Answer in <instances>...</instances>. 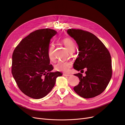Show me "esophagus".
<instances>
[{
  "label": "esophagus",
  "instance_id": "esophagus-1",
  "mask_svg": "<svg viewBox=\"0 0 125 125\" xmlns=\"http://www.w3.org/2000/svg\"><path fill=\"white\" fill-rule=\"evenodd\" d=\"M63 75L65 76H71V74H70L64 73V74H63Z\"/></svg>",
  "mask_w": 125,
  "mask_h": 125
}]
</instances>
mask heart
I'll use <instances>...</instances> for the list:
<instances>
[{
  "instance_id": "b5f03b06",
  "label": "heart",
  "mask_w": 125,
  "mask_h": 125,
  "mask_svg": "<svg viewBox=\"0 0 125 125\" xmlns=\"http://www.w3.org/2000/svg\"><path fill=\"white\" fill-rule=\"evenodd\" d=\"M63 43L66 47L67 50L70 52H74L75 45L74 42L72 39L70 38H65L63 41ZM54 49V46L53 44H51L48 50V56L51 60L54 59L53 51ZM72 64L69 61H59L55 66V68L57 71L65 72L66 73L69 71L70 68L71 67Z\"/></svg>"
}]
</instances>
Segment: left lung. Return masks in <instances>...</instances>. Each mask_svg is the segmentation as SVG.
<instances>
[{
    "label": "left lung",
    "mask_w": 125,
    "mask_h": 125,
    "mask_svg": "<svg viewBox=\"0 0 125 125\" xmlns=\"http://www.w3.org/2000/svg\"><path fill=\"white\" fill-rule=\"evenodd\" d=\"M67 32L76 41L78 47V57L73 64V68L77 71L87 69L85 76L80 73L74 74L80 81L73 88L74 91L84 98L100 95L106 88L112 76L111 56L108 50L99 38L89 32L69 29Z\"/></svg>",
    "instance_id": "obj_1"
}]
</instances>
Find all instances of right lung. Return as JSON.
Masks as SVG:
<instances>
[{
	"instance_id": "right-lung-1",
	"label": "right lung",
	"mask_w": 125,
	"mask_h": 125,
	"mask_svg": "<svg viewBox=\"0 0 125 125\" xmlns=\"http://www.w3.org/2000/svg\"><path fill=\"white\" fill-rule=\"evenodd\" d=\"M57 33L51 29L31 32L20 42L12 56L11 73L19 88L33 99L47 96L54 88L56 78L62 75L50 65L48 50L51 38Z\"/></svg>"
}]
</instances>
